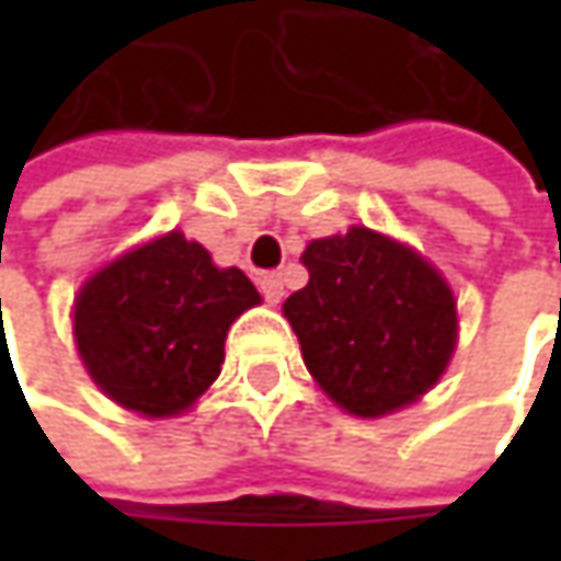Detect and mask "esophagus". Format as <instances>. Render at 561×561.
<instances>
[{"instance_id":"34e87169","label":"esophagus","mask_w":561,"mask_h":561,"mask_svg":"<svg viewBox=\"0 0 561 561\" xmlns=\"http://www.w3.org/2000/svg\"><path fill=\"white\" fill-rule=\"evenodd\" d=\"M259 290H262V296L268 299V302H280V296H284V277L280 274H262L259 277Z\"/></svg>"}]
</instances>
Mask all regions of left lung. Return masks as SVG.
<instances>
[{
	"label": "left lung",
	"mask_w": 561,
	"mask_h": 561,
	"mask_svg": "<svg viewBox=\"0 0 561 561\" xmlns=\"http://www.w3.org/2000/svg\"><path fill=\"white\" fill-rule=\"evenodd\" d=\"M309 284L284 302L306 368L340 409L380 419L427 393L456 350V299L415 249L350 227L302 252Z\"/></svg>",
	"instance_id": "1"
}]
</instances>
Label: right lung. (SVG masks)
<instances>
[{"mask_svg":"<svg viewBox=\"0 0 561 561\" xmlns=\"http://www.w3.org/2000/svg\"><path fill=\"white\" fill-rule=\"evenodd\" d=\"M262 296L171 230L96 271L75 299V340L99 390L149 419L186 412L221 375L225 340Z\"/></svg>","mask_w":561,"mask_h":561,"instance_id":"add662e5","label":"right lung"}]
</instances>
